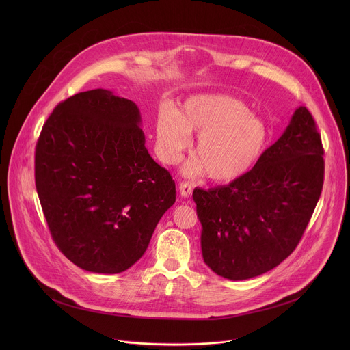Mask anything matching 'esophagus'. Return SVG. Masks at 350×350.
<instances>
[{
    "label": "esophagus",
    "mask_w": 350,
    "mask_h": 350,
    "mask_svg": "<svg viewBox=\"0 0 350 350\" xmlns=\"http://www.w3.org/2000/svg\"><path fill=\"white\" fill-rule=\"evenodd\" d=\"M178 189H180V195L183 198H189L191 193H192V185L189 183H180L178 185Z\"/></svg>",
    "instance_id": "esophagus-1"
}]
</instances>
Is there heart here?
Instances as JSON below:
<instances>
[{
  "mask_svg": "<svg viewBox=\"0 0 350 350\" xmlns=\"http://www.w3.org/2000/svg\"><path fill=\"white\" fill-rule=\"evenodd\" d=\"M198 134L188 167L189 174L205 172L215 183L241 178L260 159L269 130L249 113L239 99L226 94L189 96L180 112L163 105L157 118L158 152L163 162L176 163L188 146L189 134Z\"/></svg>",
  "mask_w": 350,
  "mask_h": 350,
  "instance_id": "b5f03b06",
  "label": "heart"
}]
</instances>
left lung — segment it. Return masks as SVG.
Segmentation results:
<instances>
[{"label":"left lung","instance_id":"1","mask_svg":"<svg viewBox=\"0 0 350 350\" xmlns=\"http://www.w3.org/2000/svg\"><path fill=\"white\" fill-rule=\"evenodd\" d=\"M323 154L313 116L299 107L252 170L227 185L193 189L212 271L232 281L254 278L293 252L323 189Z\"/></svg>","mask_w":350,"mask_h":350}]
</instances>
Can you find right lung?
<instances>
[{
	"instance_id": "obj_1",
	"label": "right lung",
	"mask_w": 350,
	"mask_h": 350,
	"mask_svg": "<svg viewBox=\"0 0 350 350\" xmlns=\"http://www.w3.org/2000/svg\"><path fill=\"white\" fill-rule=\"evenodd\" d=\"M36 188L61 252L99 274L131 267L176 202L170 173L145 148L138 107L103 88L49 115L36 146Z\"/></svg>"
}]
</instances>
